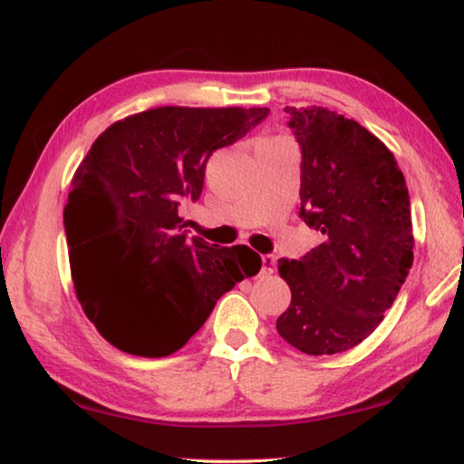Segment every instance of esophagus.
Here are the masks:
<instances>
[{"label":"esophagus","instance_id":"34e87169","mask_svg":"<svg viewBox=\"0 0 464 464\" xmlns=\"http://www.w3.org/2000/svg\"><path fill=\"white\" fill-rule=\"evenodd\" d=\"M276 268V257L270 256V253H266V256H262V276H268L275 272Z\"/></svg>","mask_w":464,"mask_h":464}]
</instances>
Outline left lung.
Segmentation results:
<instances>
[{
	"instance_id": "obj_1",
	"label": "left lung",
	"mask_w": 464,
	"mask_h": 464,
	"mask_svg": "<svg viewBox=\"0 0 464 464\" xmlns=\"http://www.w3.org/2000/svg\"><path fill=\"white\" fill-rule=\"evenodd\" d=\"M302 151L300 218L323 243L281 259L291 304L276 332L306 354L363 342L414 262L410 194L395 156L365 126L325 107H285Z\"/></svg>"
}]
</instances>
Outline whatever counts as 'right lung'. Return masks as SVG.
Returning <instances> with one entry per match:
<instances>
[{
    "mask_svg": "<svg viewBox=\"0 0 464 464\" xmlns=\"http://www.w3.org/2000/svg\"><path fill=\"white\" fill-rule=\"evenodd\" d=\"M268 107H158L101 132L72 181L65 213L75 294L120 351L167 357L226 291L257 275L249 246L188 237L181 208L205 167L268 116Z\"/></svg>",
    "mask_w": 464,
    "mask_h": 464,
    "instance_id": "1",
    "label": "right lung"
}]
</instances>
